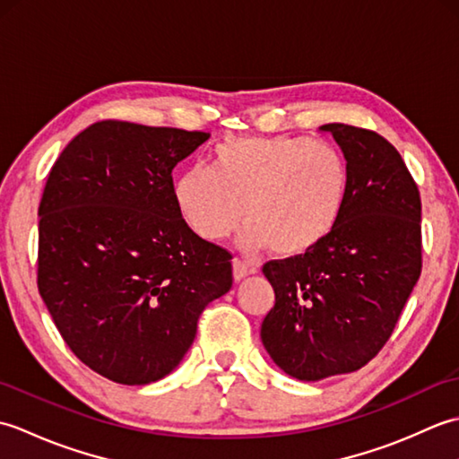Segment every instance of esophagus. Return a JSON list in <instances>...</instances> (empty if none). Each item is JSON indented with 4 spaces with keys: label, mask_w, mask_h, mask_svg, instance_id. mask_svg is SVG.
<instances>
[{
    "label": "esophagus",
    "mask_w": 459,
    "mask_h": 459,
    "mask_svg": "<svg viewBox=\"0 0 459 459\" xmlns=\"http://www.w3.org/2000/svg\"><path fill=\"white\" fill-rule=\"evenodd\" d=\"M256 272H258V268L255 264H250V262H247V260H242V258L232 260V274H235L237 281L245 280L250 274H256Z\"/></svg>",
    "instance_id": "esophagus-1"
}]
</instances>
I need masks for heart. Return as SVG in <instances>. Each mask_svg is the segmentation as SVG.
<instances>
[{"instance_id":"1","label":"heart","mask_w":459,"mask_h":459,"mask_svg":"<svg viewBox=\"0 0 459 459\" xmlns=\"http://www.w3.org/2000/svg\"><path fill=\"white\" fill-rule=\"evenodd\" d=\"M349 181L343 155L327 142L256 135L217 145L211 169L191 165L173 195L185 224L204 240L224 238L242 217V247L299 256L335 230Z\"/></svg>"}]
</instances>
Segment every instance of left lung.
I'll return each instance as SVG.
<instances>
[{
    "label": "left lung",
    "mask_w": 459,
    "mask_h": 459,
    "mask_svg": "<svg viewBox=\"0 0 459 459\" xmlns=\"http://www.w3.org/2000/svg\"><path fill=\"white\" fill-rule=\"evenodd\" d=\"M321 130L347 160L345 211L319 247L262 266L276 294L262 343L299 380L353 373L377 357L422 272L420 191L401 153L373 130Z\"/></svg>",
    "instance_id": "left-lung-1"
}]
</instances>
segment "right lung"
I'll use <instances>...</instances> for the list:
<instances>
[{
  "instance_id": "obj_1",
  "label": "right lung",
  "mask_w": 459,
  "mask_h": 459,
  "mask_svg": "<svg viewBox=\"0 0 459 459\" xmlns=\"http://www.w3.org/2000/svg\"><path fill=\"white\" fill-rule=\"evenodd\" d=\"M204 132L102 120L71 140L39 203L37 286L58 333L120 385L169 375L232 286V255L185 224L171 171Z\"/></svg>"
}]
</instances>
